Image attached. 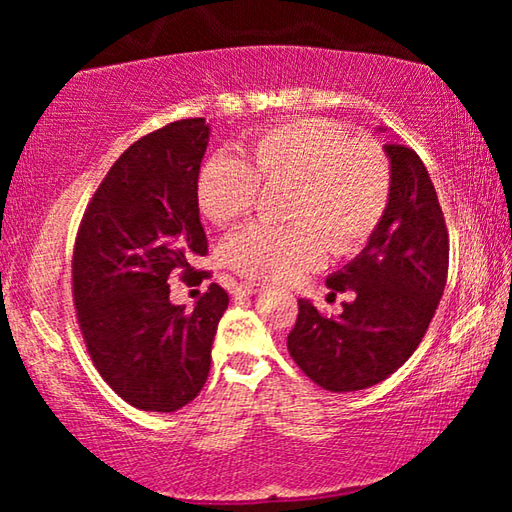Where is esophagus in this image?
Segmentation results:
<instances>
[{
  "label": "esophagus",
  "mask_w": 512,
  "mask_h": 512,
  "mask_svg": "<svg viewBox=\"0 0 512 512\" xmlns=\"http://www.w3.org/2000/svg\"><path fill=\"white\" fill-rule=\"evenodd\" d=\"M264 287L262 284H257V282H244V284H239V293H248V296H253V293H259L262 291Z\"/></svg>",
  "instance_id": "obj_1"
}]
</instances>
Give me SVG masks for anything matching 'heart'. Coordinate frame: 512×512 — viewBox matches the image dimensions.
I'll list each match as a JSON object with an SVG mask.
<instances>
[{
	"label": "heart",
	"instance_id": "b5f03b06",
	"mask_svg": "<svg viewBox=\"0 0 512 512\" xmlns=\"http://www.w3.org/2000/svg\"><path fill=\"white\" fill-rule=\"evenodd\" d=\"M246 158L216 153L196 178L205 219L232 225L255 210L266 187H287L289 225H248L228 239L225 262L257 282H291L327 255H352L368 244L391 203V171L375 144L352 140L323 117L284 119L250 137Z\"/></svg>",
	"mask_w": 512,
	"mask_h": 512
}]
</instances>
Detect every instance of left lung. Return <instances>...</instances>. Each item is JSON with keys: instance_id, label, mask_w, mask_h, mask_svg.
<instances>
[{"instance_id": "left-lung-1", "label": "left lung", "mask_w": 512, "mask_h": 512, "mask_svg": "<svg viewBox=\"0 0 512 512\" xmlns=\"http://www.w3.org/2000/svg\"><path fill=\"white\" fill-rule=\"evenodd\" d=\"M391 203L368 246L329 275L332 293L354 291L341 316L298 300L287 348L298 368L332 393L375 386L402 366L427 334L443 298L449 232L436 189L411 146L386 144Z\"/></svg>"}]
</instances>
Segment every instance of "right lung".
Listing matches in <instances>:
<instances>
[{"mask_svg":"<svg viewBox=\"0 0 512 512\" xmlns=\"http://www.w3.org/2000/svg\"><path fill=\"white\" fill-rule=\"evenodd\" d=\"M210 140L203 117L144 135L119 155L85 207L72 255L76 323L94 368L135 409L171 413L201 393L228 293L212 282L196 307L171 305V275L210 271L196 178Z\"/></svg>","mask_w":512,"mask_h":512,"instance_id":"1","label":"right lung"}]
</instances>
